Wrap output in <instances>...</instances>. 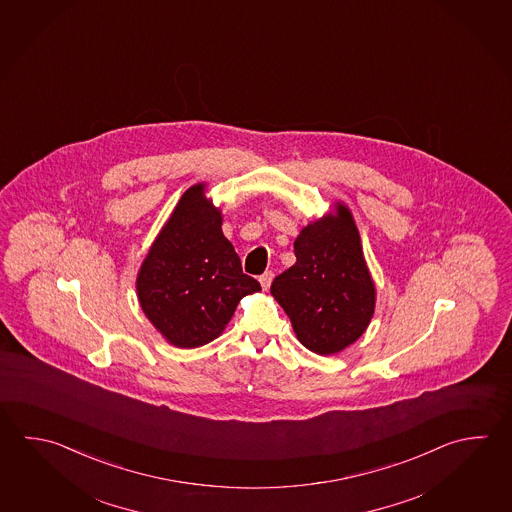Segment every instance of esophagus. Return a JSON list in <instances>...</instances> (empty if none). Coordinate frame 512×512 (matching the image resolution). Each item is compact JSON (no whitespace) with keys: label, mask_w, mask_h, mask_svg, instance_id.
<instances>
[{"label":"esophagus","mask_w":512,"mask_h":512,"mask_svg":"<svg viewBox=\"0 0 512 512\" xmlns=\"http://www.w3.org/2000/svg\"><path fill=\"white\" fill-rule=\"evenodd\" d=\"M271 280H273V271H264L261 277H259V282H261L262 290L268 291V288H270Z\"/></svg>","instance_id":"1"}]
</instances>
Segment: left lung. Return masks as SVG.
I'll return each instance as SVG.
<instances>
[{
	"label": "left lung",
	"mask_w": 512,
	"mask_h": 512,
	"mask_svg": "<svg viewBox=\"0 0 512 512\" xmlns=\"http://www.w3.org/2000/svg\"><path fill=\"white\" fill-rule=\"evenodd\" d=\"M297 262L271 284L300 344L317 355H335L366 331L377 290L367 270L357 224L348 206L302 228Z\"/></svg>",
	"instance_id": "left-lung-1"
}]
</instances>
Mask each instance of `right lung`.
I'll return each instance as SVG.
<instances>
[{
  "instance_id": "obj_1",
  "label": "right lung",
  "mask_w": 512,
  "mask_h": 512,
  "mask_svg": "<svg viewBox=\"0 0 512 512\" xmlns=\"http://www.w3.org/2000/svg\"><path fill=\"white\" fill-rule=\"evenodd\" d=\"M204 184L183 193L137 273V297L170 344L192 349L219 337L239 300L261 290L221 230Z\"/></svg>"
}]
</instances>
